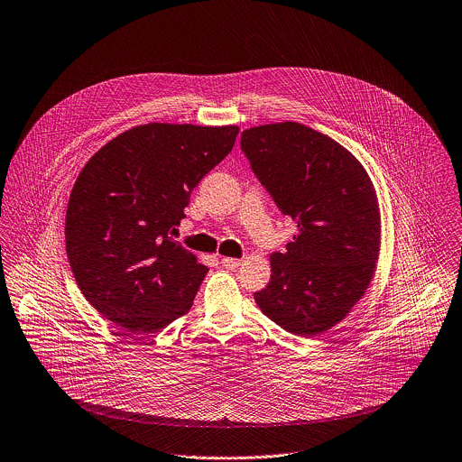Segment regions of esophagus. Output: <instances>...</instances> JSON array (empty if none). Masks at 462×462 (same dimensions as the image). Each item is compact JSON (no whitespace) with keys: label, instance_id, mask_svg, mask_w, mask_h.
I'll list each match as a JSON object with an SVG mask.
<instances>
[{"label":"esophagus","instance_id":"1","mask_svg":"<svg viewBox=\"0 0 462 462\" xmlns=\"http://www.w3.org/2000/svg\"><path fill=\"white\" fill-rule=\"evenodd\" d=\"M221 264H223L225 268H228V270H237V268L243 264V261H241V259H232V257H223V259H221Z\"/></svg>","mask_w":462,"mask_h":462}]
</instances>
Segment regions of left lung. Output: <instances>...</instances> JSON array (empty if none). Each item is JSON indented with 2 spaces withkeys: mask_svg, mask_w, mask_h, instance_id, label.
<instances>
[{
  "mask_svg": "<svg viewBox=\"0 0 462 462\" xmlns=\"http://www.w3.org/2000/svg\"><path fill=\"white\" fill-rule=\"evenodd\" d=\"M241 148L298 234L272 254V280L255 292L283 330L316 337L365 296L380 254V208L365 166L332 137L301 123L248 128Z\"/></svg>",
  "mask_w": 462,
  "mask_h": 462,
  "instance_id": "obj_1",
  "label": "left lung"
}]
</instances>
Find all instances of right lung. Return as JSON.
<instances>
[{"mask_svg": "<svg viewBox=\"0 0 462 462\" xmlns=\"http://www.w3.org/2000/svg\"><path fill=\"white\" fill-rule=\"evenodd\" d=\"M239 126L148 123L99 148L66 212L71 272L94 309L132 334L189 312L207 266L171 237L190 190L230 152Z\"/></svg>", "mask_w": 462, "mask_h": 462, "instance_id": "1", "label": "right lung"}]
</instances>
